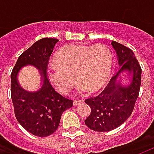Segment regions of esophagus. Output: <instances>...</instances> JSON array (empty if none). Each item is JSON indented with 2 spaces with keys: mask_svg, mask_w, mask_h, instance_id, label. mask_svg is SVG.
Returning <instances> with one entry per match:
<instances>
[{
  "mask_svg": "<svg viewBox=\"0 0 154 154\" xmlns=\"http://www.w3.org/2000/svg\"><path fill=\"white\" fill-rule=\"evenodd\" d=\"M83 100H75L73 101V106H78L80 104L83 103Z\"/></svg>",
  "mask_w": 154,
  "mask_h": 154,
  "instance_id": "1",
  "label": "esophagus"
}]
</instances>
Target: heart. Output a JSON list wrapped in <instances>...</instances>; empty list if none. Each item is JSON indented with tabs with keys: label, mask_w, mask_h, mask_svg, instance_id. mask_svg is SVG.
Wrapping results in <instances>:
<instances>
[{
	"label": "heart",
	"mask_w": 154,
	"mask_h": 154,
	"mask_svg": "<svg viewBox=\"0 0 154 154\" xmlns=\"http://www.w3.org/2000/svg\"><path fill=\"white\" fill-rule=\"evenodd\" d=\"M57 65L48 69V77L54 87L63 93L69 91L77 80V91L84 93L100 90L110 77L113 54L103 44L84 46L72 44L63 48L55 57Z\"/></svg>",
	"instance_id": "heart-1"
}]
</instances>
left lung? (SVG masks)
Returning a JSON list of instances; mask_svg holds the SVG:
<instances>
[{
    "instance_id": "1",
    "label": "left lung",
    "mask_w": 154,
    "mask_h": 154,
    "mask_svg": "<svg viewBox=\"0 0 154 154\" xmlns=\"http://www.w3.org/2000/svg\"><path fill=\"white\" fill-rule=\"evenodd\" d=\"M111 45L117 55L119 71L100 95L85 100L91 110L85 124L98 132L116 129L129 118L139 97L141 84L142 71L133 51L116 41H112ZM124 72H128L131 78L126 84L120 80Z\"/></svg>"
}]
</instances>
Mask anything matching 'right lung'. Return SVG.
Returning <instances> with one entry per match:
<instances>
[{
  "mask_svg": "<svg viewBox=\"0 0 154 154\" xmlns=\"http://www.w3.org/2000/svg\"><path fill=\"white\" fill-rule=\"evenodd\" d=\"M58 39L44 38L25 50L19 57L11 75V91L15 116L28 132L38 137H47L57 130L64 110L72 106V100L54 90L47 77L48 59ZM34 66L40 70L41 87L29 92L20 86L18 72L25 66Z\"/></svg>",
  "mask_w": 154,
  "mask_h": 154,
  "instance_id": "right-lung-1",
  "label": "right lung"
}]
</instances>
